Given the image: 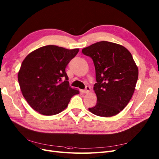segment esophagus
I'll list each match as a JSON object with an SVG mask.
<instances>
[{
  "label": "esophagus",
  "mask_w": 159,
  "mask_h": 159,
  "mask_svg": "<svg viewBox=\"0 0 159 159\" xmlns=\"http://www.w3.org/2000/svg\"><path fill=\"white\" fill-rule=\"evenodd\" d=\"M90 91H91V87H89V86H86L85 89L84 90V93H86V94H87V93H89Z\"/></svg>",
  "instance_id": "esophagus-1"
}]
</instances>
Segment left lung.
Wrapping results in <instances>:
<instances>
[{"label": "left lung", "instance_id": "1", "mask_svg": "<svg viewBox=\"0 0 159 159\" xmlns=\"http://www.w3.org/2000/svg\"><path fill=\"white\" fill-rule=\"evenodd\" d=\"M81 52L92 58L96 72L93 89L97 102L89 110L100 117L116 116L129 104L138 78L131 53L124 46L107 41L93 43Z\"/></svg>", "mask_w": 159, "mask_h": 159}]
</instances>
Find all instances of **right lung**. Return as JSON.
Listing matches in <instances>:
<instances>
[{
    "label": "right lung",
    "instance_id": "1",
    "mask_svg": "<svg viewBox=\"0 0 159 159\" xmlns=\"http://www.w3.org/2000/svg\"><path fill=\"white\" fill-rule=\"evenodd\" d=\"M79 49L46 46L30 53L17 74L23 96L30 106L43 116L62 111L70 98L80 93L69 85L65 68Z\"/></svg>",
    "mask_w": 159,
    "mask_h": 159
}]
</instances>
